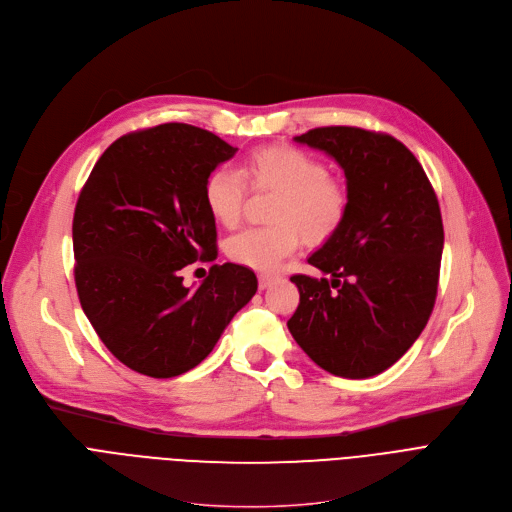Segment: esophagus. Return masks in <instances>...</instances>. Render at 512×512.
<instances>
[{
	"label": "esophagus",
	"mask_w": 512,
	"mask_h": 512,
	"mask_svg": "<svg viewBox=\"0 0 512 512\" xmlns=\"http://www.w3.org/2000/svg\"><path fill=\"white\" fill-rule=\"evenodd\" d=\"M274 282H276L274 276H269V274H261V276H259V288H261V290L269 288Z\"/></svg>",
	"instance_id": "34e87169"
}]
</instances>
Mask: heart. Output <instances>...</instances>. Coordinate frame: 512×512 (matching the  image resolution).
I'll return each instance as SVG.
<instances>
[{
    "label": "heart",
    "mask_w": 512,
    "mask_h": 512,
    "mask_svg": "<svg viewBox=\"0 0 512 512\" xmlns=\"http://www.w3.org/2000/svg\"><path fill=\"white\" fill-rule=\"evenodd\" d=\"M245 177L255 191L278 193L271 212L274 226L249 228L226 243L228 257L251 269L271 271L290 257L300 234L306 243L321 245L344 226L350 210V195L342 181L329 177V168L319 158L288 146L259 148L245 162ZM234 168L220 166L203 183V203L210 216L234 228L243 218L247 181Z\"/></svg>",
    "instance_id": "1"
}]
</instances>
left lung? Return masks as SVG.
Returning <instances> with one entry per match:
<instances>
[{
	"mask_svg": "<svg viewBox=\"0 0 512 512\" xmlns=\"http://www.w3.org/2000/svg\"><path fill=\"white\" fill-rule=\"evenodd\" d=\"M344 168V226L309 257L329 279L296 274L288 329L323 370L368 379L393 366L434 309L445 230L418 158L387 133L317 127L298 138Z\"/></svg>",
	"mask_w": 512,
	"mask_h": 512,
	"instance_id": "obj_1",
	"label": "left lung"
}]
</instances>
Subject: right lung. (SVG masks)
<instances>
[{"label": "right lung", "instance_id": "right-lung-1", "mask_svg": "<svg viewBox=\"0 0 512 512\" xmlns=\"http://www.w3.org/2000/svg\"><path fill=\"white\" fill-rule=\"evenodd\" d=\"M234 154L212 131L164 123L121 135L80 191V304L109 352L146 377L195 368L257 292L253 269L236 263L212 265L197 288L183 284L187 265L218 257L203 183Z\"/></svg>", "mask_w": 512, "mask_h": 512}]
</instances>
